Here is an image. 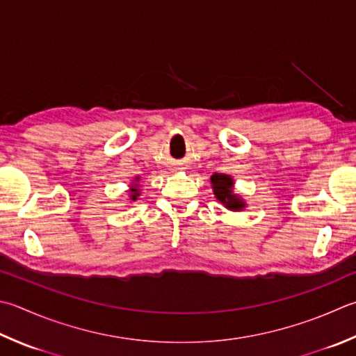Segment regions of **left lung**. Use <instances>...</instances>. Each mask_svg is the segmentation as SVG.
Wrapping results in <instances>:
<instances>
[{
  "instance_id": "obj_1",
  "label": "left lung",
  "mask_w": 356,
  "mask_h": 356,
  "mask_svg": "<svg viewBox=\"0 0 356 356\" xmlns=\"http://www.w3.org/2000/svg\"><path fill=\"white\" fill-rule=\"evenodd\" d=\"M234 178L226 173H213L211 177V186L213 195L223 204L226 209L232 212H240L246 207V201L234 192Z\"/></svg>"
}]
</instances>
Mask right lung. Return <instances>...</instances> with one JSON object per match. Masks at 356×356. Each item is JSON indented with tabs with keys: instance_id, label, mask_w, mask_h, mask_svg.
<instances>
[{
	"instance_id": "obj_1",
	"label": "right lung",
	"mask_w": 356,
	"mask_h": 356,
	"mask_svg": "<svg viewBox=\"0 0 356 356\" xmlns=\"http://www.w3.org/2000/svg\"><path fill=\"white\" fill-rule=\"evenodd\" d=\"M139 177H136L135 179L131 181L130 183V189H129V200H131V201H136L138 200V197L140 195V189H139Z\"/></svg>"
}]
</instances>
